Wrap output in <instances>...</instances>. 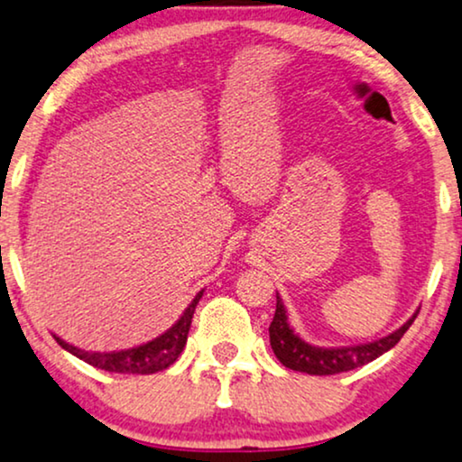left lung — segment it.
<instances>
[{"instance_id": "left-lung-1", "label": "left lung", "mask_w": 462, "mask_h": 462, "mask_svg": "<svg viewBox=\"0 0 462 462\" xmlns=\"http://www.w3.org/2000/svg\"><path fill=\"white\" fill-rule=\"evenodd\" d=\"M418 313L407 319L399 330L393 335L377 338L373 343H365V346L354 347H315L302 341L294 330L290 328L288 315H285V307L282 299L277 296V309H274V318L271 326H268V335H271V347L274 356L283 366L291 371L309 373V375H337V373H346L358 366L366 365V362L379 358L393 349L401 337L410 330Z\"/></svg>"}]
</instances>
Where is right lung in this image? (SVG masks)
I'll list each match as a JSON object with an SVG mask.
<instances>
[{"label": "right lung", "mask_w": 462, "mask_h": 462, "mask_svg": "<svg viewBox=\"0 0 462 462\" xmlns=\"http://www.w3.org/2000/svg\"><path fill=\"white\" fill-rule=\"evenodd\" d=\"M204 291V290H202ZM202 291H198L196 299L191 300V305L185 309L183 315L179 318V322L168 328L163 335H160L153 341L144 343V346L132 347V349H121V352H85L69 343L63 341L57 335L55 341L60 343L63 349H68L69 354H74L76 358L85 360L87 365L96 366V369L108 371V373H127V375H151V373L163 371L179 358L183 352L185 343H188V332L191 326V318H194L198 300L202 299Z\"/></svg>", "instance_id": "add662e5"}]
</instances>
